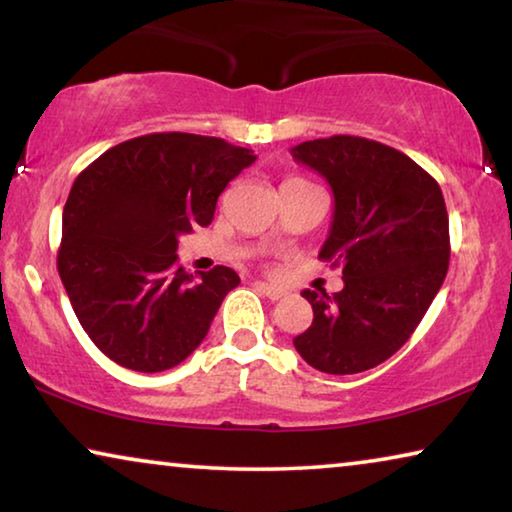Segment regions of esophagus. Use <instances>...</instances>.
I'll use <instances>...</instances> for the list:
<instances>
[{"label":"esophagus","mask_w":512,"mask_h":512,"mask_svg":"<svg viewBox=\"0 0 512 512\" xmlns=\"http://www.w3.org/2000/svg\"><path fill=\"white\" fill-rule=\"evenodd\" d=\"M255 289L259 293H264V296L271 298V300H280L284 296L282 289H277V287H273V284H268V282H255Z\"/></svg>","instance_id":"1"}]
</instances>
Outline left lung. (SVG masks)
<instances>
[{
    "label": "left lung",
    "mask_w": 512,
    "mask_h": 512,
    "mask_svg": "<svg viewBox=\"0 0 512 512\" xmlns=\"http://www.w3.org/2000/svg\"><path fill=\"white\" fill-rule=\"evenodd\" d=\"M296 162L334 194V219L318 257L343 268L345 287L302 291L314 323L293 339L311 368L354 375L411 339L449 266V219L440 185L409 155L354 135L302 142Z\"/></svg>",
    "instance_id": "obj_1"
}]
</instances>
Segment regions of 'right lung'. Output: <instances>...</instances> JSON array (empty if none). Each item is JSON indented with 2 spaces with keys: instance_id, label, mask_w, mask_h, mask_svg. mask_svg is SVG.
Listing matches in <instances>:
<instances>
[{
  "instance_id": "right-lung-1",
  "label": "right lung",
  "mask_w": 512,
  "mask_h": 512,
  "mask_svg": "<svg viewBox=\"0 0 512 512\" xmlns=\"http://www.w3.org/2000/svg\"><path fill=\"white\" fill-rule=\"evenodd\" d=\"M253 162V151L221 137L151 133L79 173L63 210L58 273L108 359L160 372L201 345L239 275L228 266L185 273L178 237L210 225L216 198Z\"/></svg>"
}]
</instances>
